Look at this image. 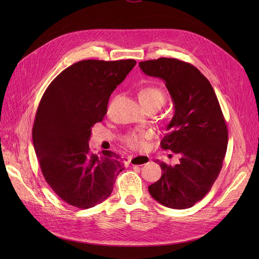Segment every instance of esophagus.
<instances>
[{"mask_svg":"<svg viewBox=\"0 0 259 259\" xmlns=\"http://www.w3.org/2000/svg\"><path fill=\"white\" fill-rule=\"evenodd\" d=\"M131 165L134 166H143L145 164H148L150 161V158H149L148 155H135L131 159Z\"/></svg>","mask_w":259,"mask_h":259,"instance_id":"obj_1","label":"esophagus"}]
</instances>
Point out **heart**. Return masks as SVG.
Here are the masks:
<instances>
[{"instance_id": "obj_1", "label": "heart", "mask_w": 259, "mask_h": 259, "mask_svg": "<svg viewBox=\"0 0 259 259\" xmlns=\"http://www.w3.org/2000/svg\"><path fill=\"white\" fill-rule=\"evenodd\" d=\"M139 100L141 104L146 108L159 109L166 103V94L160 88L155 86H145L139 91ZM151 138V132L147 130L133 131L127 134L124 142L125 144L134 150L143 149L146 145L147 140Z\"/></svg>"}]
</instances>
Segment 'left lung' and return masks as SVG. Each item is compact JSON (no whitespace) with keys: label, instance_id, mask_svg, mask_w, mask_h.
I'll list each match as a JSON object with an SVG mask.
<instances>
[{"label":"left lung","instance_id":"1","mask_svg":"<svg viewBox=\"0 0 259 259\" xmlns=\"http://www.w3.org/2000/svg\"><path fill=\"white\" fill-rule=\"evenodd\" d=\"M140 67L165 80L175 112L160 147L181 154L175 166L157 160L162 173L148 187L149 193L168 208H191L211 190L227 152L228 129L219 100L208 78L191 64L159 58Z\"/></svg>","mask_w":259,"mask_h":259}]
</instances>
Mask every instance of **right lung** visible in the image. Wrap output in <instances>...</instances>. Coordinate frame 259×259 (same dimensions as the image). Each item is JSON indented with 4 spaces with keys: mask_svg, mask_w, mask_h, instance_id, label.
I'll return each mask as SVG.
<instances>
[{
    "mask_svg": "<svg viewBox=\"0 0 259 259\" xmlns=\"http://www.w3.org/2000/svg\"><path fill=\"white\" fill-rule=\"evenodd\" d=\"M135 60H85L66 68L38 104L32 142L46 183L70 206L89 209L113 190L124 160L112 151L90 152L91 128L107 113L109 98Z\"/></svg>",
    "mask_w": 259,
    "mask_h": 259,
    "instance_id": "right-lung-1",
    "label": "right lung"
}]
</instances>
